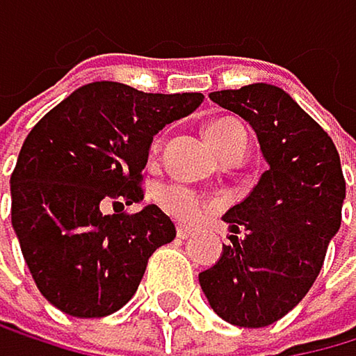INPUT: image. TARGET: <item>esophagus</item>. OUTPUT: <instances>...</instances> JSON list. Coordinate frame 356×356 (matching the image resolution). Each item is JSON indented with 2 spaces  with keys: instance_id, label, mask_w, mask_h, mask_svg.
<instances>
[{
  "instance_id": "1",
  "label": "esophagus",
  "mask_w": 356,
  "mask_h": 356,
  "mask_svg": "<svg viewBox=\"0 0 356 356\" xmlns=\"http://www.w3.org/2000/svg\"><path fill=\"white\" fill-rule=\"evenodd\" d=\"M176 232H178V238H182V241H187L189 236H193V229L189 227V225H178V227H176Z\"/></svg>"
}]
</instances>
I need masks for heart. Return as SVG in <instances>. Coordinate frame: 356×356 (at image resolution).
Wrapping results in <instances>:
<instances>
[{"mask_svg":"<svg viewBox=\"0 0 356 356\" xmlns=\"http://www.w3.org/2000/svg\"><path fill=\"white\" fill-rule=\"evenodd\" d=\"M241 136H245V129L241 122H236V120H232V118L211 120L205 127L207 143L216 149L218 154H225L229 147L236 145ZM160 205L178 220H193V218H198L202 211V200L198 193L182 185H174L160 191Z\"/></svg>","mask_w":356,"mask_h":356,"instance_id":"b5f03b06","label":"heart"}]
</instances>
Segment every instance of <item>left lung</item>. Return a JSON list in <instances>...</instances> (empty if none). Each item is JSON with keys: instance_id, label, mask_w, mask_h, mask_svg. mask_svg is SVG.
I'll return each instance as SVG.
<instances>
[{"instance_id": "left-lung-1", "label": "left lung", "mask_w": 356, "mask_h": 356, "mask_svg": "<svg viewBox=\"0 0 356 356\" xmlns=\"http://www.w3.org/2000/svg\"><path fill=\"white\" fill-rule=\"evenodd\" d=\"M209 97L250 122L268 169L222 216L229 245L198 281L227 323L265 327L299 305L321 272L341 227V160L332 138L279 86L256 82Z\"/></svg>"}]
</instances>
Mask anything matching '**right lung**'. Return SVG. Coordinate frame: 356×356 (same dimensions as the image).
<instances>
[{
  "instance_id": "obj_1",
  "label": "right lung",
  "mask_w": 356,
  "mask_h": 356,
  "mask_svg": "<svg viewBox=\"0 0 356 356\" xmlns=\"http://www.w3.org/2000/svg\"><path fill=\"white\" fill-rule=\"evenodd\" d=\"M202 100L91 82L31 129L10 176V218L38 290L57 310L77 318L120 310L149 256L176 238L158 205L122 209L145 198L140 180L154 136Z\"/></svg>"
}]
</instances>
